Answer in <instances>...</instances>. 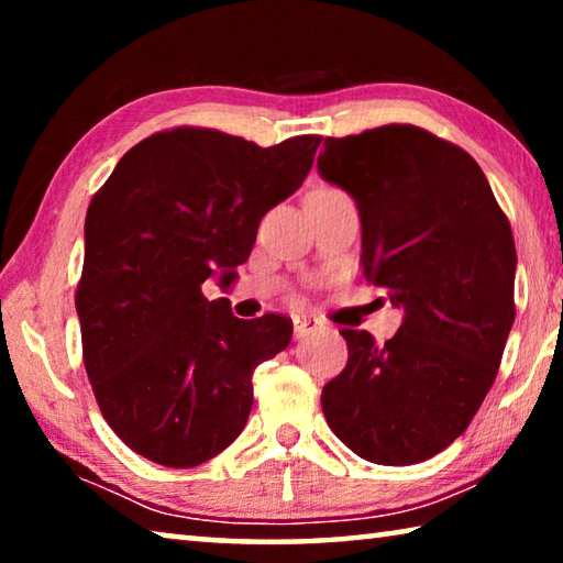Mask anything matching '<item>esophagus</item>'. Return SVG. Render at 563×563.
Here are the masks:
<instances>
[{
  "label": "esophagus",
  "instance_id": "obj_1",
  "mask_svg": "<svg viewBox=\"0 0 563 563\" xmlns=\"http://www.w3.org/2000/svg\"><path fill=\"white\" fill-rule=\"evenodd\" d=\"M320 328H322V322L316 320V318H308V316L292 320V332H295V338H298V340L312 335V332H318Z\"/></svg>",
  "mask_w": 563,
  "mask_h": 563
}]
</instances>
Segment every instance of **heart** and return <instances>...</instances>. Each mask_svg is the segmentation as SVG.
<instances>
[{
    "label": "heart",
    "mask_w": 563,
    "mask_h": 563,
    "mask_svg": "<svg viewBox=\"0 0 563 563\" xmlns=\"http://www.w3.org/2000/svg\"><path fill=\"white\" fill-rule=\"evenodd\" d=\"M318 188H330V186H318Z\"/></svg>",
    "instance_id": "1"
}]
</instances>
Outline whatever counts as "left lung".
<instances>
[{"label": "left lung", "instance_id": "left-lung-1", "mask_svg": "<svg viewBox=\"0 0 563 563\" xmlns=\"http://www.w3.org/2000/svg\"><path fill=\"white\" fill-rule=\"evenodd\" d=\"M322 146V178L357 203L362 273L405 310L385 345L340 330L347 365L322 387V412L362 460L424 462L470 427L499 373L517 312L511 225L479 164L412 123Z\"/></svg>", "mask_w": 563, "mask_h": 563}]
</instances>
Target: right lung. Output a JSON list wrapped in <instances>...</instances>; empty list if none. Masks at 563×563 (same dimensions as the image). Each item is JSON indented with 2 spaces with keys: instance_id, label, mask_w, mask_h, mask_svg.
I'll use <instances>...</instances> for the list:
<instances>
[{
  "instance_id": "obj_1",
  "label": "right lung",
  "mask_w": 563,
  "mask_h": 563,
  "mask_svg": "<svg viewBox=\"0 0 563 563\" xmlns=\"http://www.w3.org/2000/svg\"><path fill=\"white\" fill-rule=\"evenodd\" d=\"M320 141L261 148L216 129L158 131L91 198L76 285L84 367L103 419L136 454L188 470L243 432L253 369L288 347L292 322L238 320L203 283L216 268L231 283Z\"/></svg>"
}]
</instances>
